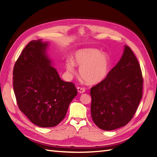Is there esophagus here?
Returning a JSON list of instances; mask_svg holds the SVG:
<instances>
[{
  "label": "esophagus",
  "instance_id": "obj_1",
  "mask_svg": "<svg viewBox=\"0 0 157 157\" xmlns=\"http://www.w3.org/2000/svg\"><path fill=\"white\" fill-rule=\"evenodd\" d=\"M78 91L79 94H83L86 92V89L84 87H78Z\"/></svg>",
  "mask_w": 157,
  "mask_h": 157
}]
</instances>
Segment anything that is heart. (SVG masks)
Instances as JSON below:
<instances>
[{
	"mask_svg": "<svg viewBox=\"0 0 157 157\" xmlns=\"http://www.w3.org/2000/svg\"><path fill=\"white\" fill-rule=\"evenodd\" d=\"M75 65L80 67L79 74L84 81L90 85L98 84L107 77L110 65V58L107 53L94 48H83L76 51L74 60L65 61L67 74L75 73Z\"/></svg>",
	"mask_w": 157,
	"mask_h": 157,
	"instance_id": "1",
	"label": "heart"
}]
</instances>
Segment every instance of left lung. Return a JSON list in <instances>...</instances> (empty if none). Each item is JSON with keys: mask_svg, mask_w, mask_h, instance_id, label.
Returning a JSON list of instances; mask_svg holds the SVG:
<instances>
[{"mask_svg": "<svg viewBox=\"0 0 157 157\" xmlns=\"http://www.w3.org/2000/svg\"><path fill=\"white\" fill-rule=\"evenodd\" d=\"M143 79L140 64L125 45L121 59L101 82L90 90L91 114L104 130L126 125L135 114L143 96Z\"/></svg>", "mask_w": 157, "mask_h": 157, "instance_id": "obj_1", "label": "left lung"}]
</instances>
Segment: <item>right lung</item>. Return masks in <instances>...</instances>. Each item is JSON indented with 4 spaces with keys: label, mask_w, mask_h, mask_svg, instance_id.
<instances>
[{
    "label": "right lung",
    "mask_w": 157,
    "mask_h": 157,
    "mask_svg": "<svg viewBox=\"0 0 157 157\" xmlns=\"http://www.w3.org/2000/svg\"><path fill=\"white\" fill-rule=\"evenodd\" d=\"M42 39L29 42L13 69V89L20 110L43 128L53 127L65 118L78 94L75 85L61 79L47 54Z\"/></svg>",
    "instance_id": "obj_1"
}]
</instances>
